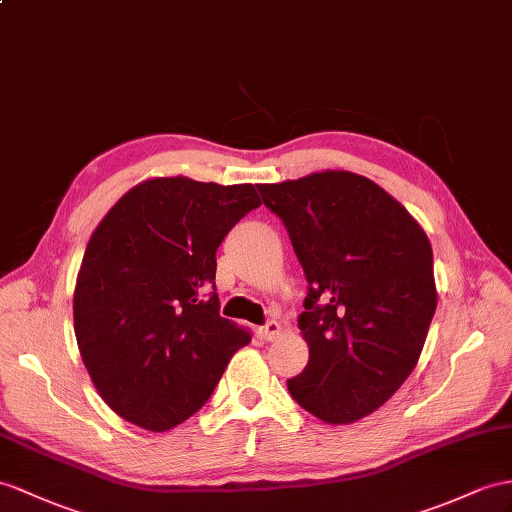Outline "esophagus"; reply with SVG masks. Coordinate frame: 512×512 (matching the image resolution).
Listing matches in <instances>:
<instances>
[{
	"mask_svg": "<svg viewBox=\"0 0 512 512\" xmlns=\"http://www.w3.org/2000/svg\"><path fill=\"white\" fill-rule=\"evenodd\" d=\"M280 332H282V326H280L278 321H273V319H271V321H267L263 328H258V334L263 336L265 341H273Z\"/></svg>",
	"mask_w": 512,
	"mask_h": 512,
	"instance_id": "34e87169",
	"label": "esophagus"
}]
</instances>
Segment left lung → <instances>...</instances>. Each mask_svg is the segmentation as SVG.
I'll use <instances>...</instances> for the list:
<instances>
[{
  "label": "left lung",
  "mask_w": 512,
  "mask_h": 512,
  "mask_svg": "<svg viewBox=\"0 0 512 512\" xmlns=\"http://www.w3.org/2000/svg\"><path fill=\"white\" fill-rule=\"evenodd\" d=\"M258 191L308 282L297 319L308 365L286 386L310 415L352 423L400 389L426 343L436 310L428 236L397 199L350 171Z\"/></svg>",
  "instance_id": "obj_1"
}]
</instances>
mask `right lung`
<instances>
[{"label":"right lung","instance_id":"right-lung-1","mask_svg":"<svg viewBox=\"0 0 512 512\" xmlns=\"http://www.w3.org/2000/svg\"><path fill=\"white\" fill-rule=\"evenodd\" d=\"M252 184H136L95 228L73 293L84 367L134 426L165 432L202 408L249 332L219 315L217 247L249 210Z\"/></svg>","mask_w":512,"mask_h":512}]
</instances>
